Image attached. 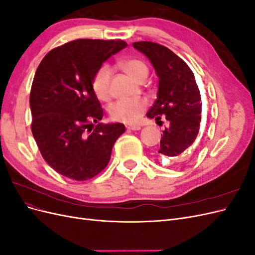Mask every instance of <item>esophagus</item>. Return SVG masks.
Here are the masks:
<instances>
[{"instance_id":"obj_1","label":"esophagus","mask_w":255,"mask_h":255,"mask_svg":"<svg viewBox=\"0 0 255 255\" xmlns=\"http://www.w3.org/2000/svg\"><path fill=\"white\" fill-rule=\"evenodd\" d=\"M126 127L129 130H139L141 128L139 126H135V125H127Z\"/></svg>"}]
</instances>
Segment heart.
Returning <instances> with one entry per match:
<instances>
[{
    "instance_id": "obj_1",
    "label": "heart",
    "mask_w": 255,
    "mask_h": 255,
    "mask_svg": "<svg viewBox=\"0 0 255 255\" xmlns=\"http://www.w3.org/2000/svg\"><path fill=\"white\" fill-rule=\"evenodd\" d=\"M121 70L134 81L142 83L149 74V68L143 60L139 58H128L119 63ZM112 69L103 65L92 76L91 87L96 97L101 101H107L111 98ZM145 100H118L109 107V113L114 121L123 123H134L140 118L146 109Z\"/></svg>"
}]
</instances>
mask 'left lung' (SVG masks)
<instances>
[{
  "label": "left lung",
  "instance_id": "left-lung-1",
  "mask_svg": "<svg viewBox=\"0 0 255 255\" xmlns=\"http://www.w3.org/2000/svg\"><path fill=\"white\" fill-rule=\"evenodd\" d=\"M133 45L150 59L159 79L157 99L146 113L148 118L166 117L169 121L160 139L159 156L175 157L194 143L200 129L202 102L194 72L164 45L151 41Z\"/></svg>",
  "mask_w": 255,
  "mask_h": 255
}]
</instances>
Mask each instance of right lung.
Segmentation results:
<instances>
[{"label": "right lung", "instance_id": "1", "mask_svg": "<svg viewBox=\"0 0 255 255\" xmlns=\"http://www.w3.org/2000/svg\"><path fill=\"white\" fill-rule=\"evenodd\" d=\"M127 45L120 39H76L51 50L38 66L29 95L32 133L42 157L59 174L75 181L96 176L126 132L122 123L99 122L103 110L91 80Z\"/></svg>", "mask_w": 255, "mask_h": 255}]
</instances>
